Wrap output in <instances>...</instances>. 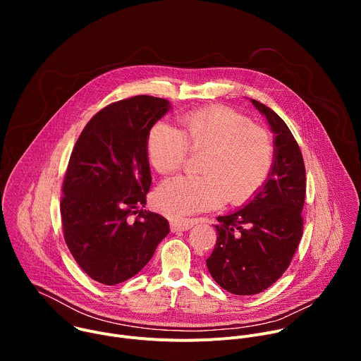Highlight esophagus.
Returning a JSON list of instances; mask_svg holds the SVG:
<instances>
[{
	"label": "esophagus",
	"mask_w": 361,
	"mask_h": 361,
	"mask_svg": "<svg viewBox=\"0 0 361 361\" xmlns=\"http://www.w3.org/2000/svg\"><path fill=\"white\" fill-rule=\"evenodd\" d=\"M197 221L194 219H177V220H173L170 223V227H171V231H187L190 230L191 227H194Z\"/></svg>",
	"instance_id": "obj_1"
}]
</instances>
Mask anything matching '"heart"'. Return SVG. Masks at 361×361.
Returning <instances> with one entry per match:
<instances>
[{"label": "heart", "instance_id": "b5f03b06", "mask_svg": "<svg viewBox=\"0 0 361 361\" xmlns=\"http://www.w3.org/2000/svg\"><path fill=\"white\" fill-rule=\"evenodd\" d=\"M192 149H207L202 176H176L156 192L157 209L180 217L221 205L226 198L241 204L264 185L274 147L270 134L228 107H210L185 113L180 130L157 123L147 134L149 164L161 174L178 170Z\"/></svg>", "mask_w": 361, "mask_h": 361}]
</instances>
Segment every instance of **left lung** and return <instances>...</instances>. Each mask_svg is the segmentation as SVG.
Segmentation results:
<instances>
[{
  "mask_svg": "<svg viewBox=\"0 0 361 361\" xmlns=\"http://www.w3.org/2000/svg\"><path fill=\"white\" fill-rule=\"evenodd\" d=\"M250 101L274 134L273 166L243 209L217 217V243L205 262L216 283L237 295L262 293L287 270L302 234L305 197L304 161L291 131L270 107Z\"/></svg>",
  "mask_w": 361,
  "mask_h": 361,
  "instance_id": "obj_1",
  "label": "left lung"
}]
</instances>
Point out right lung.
Here are the masks:
<instances>
[{
	"label": "right lung",
	"mask_w": 361,
	"mask_h": 361,
	"mask_svg": "<svg viewBox=\"0 0 361 361\" xmlns=\"http://www.w3.org/2000/svg\"><path fill=\"white\" fill-rule=\"evenodd\" d=\"M170 110V101L151 95L113 102L88 121L71 152L64 238L77 264L101 284L135 276L170 233L163 216L141 209L151 185L147 134Z\"/></svg>",
	"instance_id": "add662e5"
}]
</instances>
